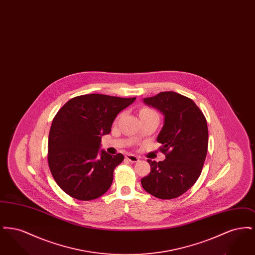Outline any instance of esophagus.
I'll return each mask as SVG.
<instances>
[{"mask_svg":"<svg viewBox=\"0 0 255 255\" xmlns=\"http://www.w3.org/2000/svg\"><path fill=\"white\" fill-rule=\"evenodd\" d=\"M125 158H126L127 160L131 161V162H136V161H138V160H139V158H137L136 156H134V155H132V154H128V155H126V156H125Z\"/></svg>","mask_w":255,"mask_h":255,"instance_id":"obj_1","label":"esophagus"}]
</instances>
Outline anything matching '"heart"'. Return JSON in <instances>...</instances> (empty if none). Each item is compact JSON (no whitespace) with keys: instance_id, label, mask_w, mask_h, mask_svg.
<instances>
[{"instance_id":"1","label":"heart","mask_w":255,"mask_h":255,"mask_svg":"<svg viewBox=\"0 0 255 255\" xmlns=\"http://www.w3.org/2000/svg\"><path fill=\"white\" fill-rule=\"evenodd\" d=\"M144 115H153V116H158V114L153 109L150 108H142L140 110L139 116H144Z\"/></svg>"}]
</instances>
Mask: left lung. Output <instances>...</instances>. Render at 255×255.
Listing matches in <instances>:
<instances>
[{
	"label": "left lung",
	"instance_id": "left-lung-1",
	"mask_svg": "<svg viewBox=\"0 0 255 255\" xmlns=\"http://www.w3.org/2000/svg\"><path fill=\"white\" fill-rule=\"evenodd\" d=\"M143 101L164 116L157 140L166 158L158 162L147 159L151 171L141 184L158 199H174L191 188L201 175L208 146L206 118L192 99L175 92H162Z\"/></svg>",
	"mask_w": 255,
	"mask_h": 255
}]
</instances>
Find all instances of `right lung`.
I'll use <instances>...</instances> for the list:
<instances>
[{
  "instance_id": "1",
  "label": "right lung",
  "mask_w": 255,
  "mask_h": 255,
  "mask_svg": "<svg viewBox=\"0 0 255 255\" xmlns=\"http://www.w3.org/2000/svg\"><path fill=\"white\" fill-rule=\"evenodd\" d=\"M134 100L91 94L73 97L58 111L49 130L48 162L64 192L91 201L108 191L124 156L99 150L101 136L111 132L118 114Z\"/></svg>"
}]
</instances>
